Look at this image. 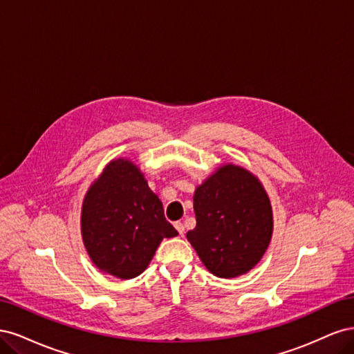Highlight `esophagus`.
Masks as SVG:
<instances>
[{"instance_id": "obj_1", "label": "esophagus", "mask_w": 354, "mask_h": 354, "mask_svg": "<svg viewBox=\"0 0 354 354\" xmlns=\"http://www.w3.org/2000/svg\"><path fill=\"white\" fill-rule=\"evenodd\" d=\"M174 227L177 229V232L181 234V236H183V234H185V224L181 223V221H176L174 223Z\"/></svg>"}]
</instances>
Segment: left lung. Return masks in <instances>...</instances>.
Instances as JSON below:
<instances>
[{
  "label": "left lung",
  "instance_id": "obj_1",
  "mask_svg": "<svg viewBox=\"0 0 354 354\" xmlns=\"http://www.w3.org/2000/svg\"><path fill=\"white\" fill-rule=\"evenodd\" d=\"M196 227L187 241L218 277L243 274L261 260L272 239L269 196L250 171L224 165L194 196Z\"/></svg>",
  "mask_w": 354,
  "mask_h": 354
}]
</instances>
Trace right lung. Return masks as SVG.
Segmentation results:
<instances>
[{"instance_id": "add662e5", "label": "right lung", "mask_w": 354, "mask_h": 354, "mask_svg": "<svg viewBox=\"0 0 354 354\" xmlns=\"http://www.w3.org/2000/svg\"><path fill=\"white\" fill-rule=\"evenodd\" d=\"M81 230L93 263L120 279L145 272L160 241L178 234L143 174L124 159L112 160L90 187Z\"/></svg>"}]
</instances>
